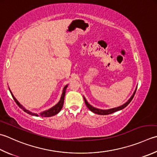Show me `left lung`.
I'll return each instance as SVG.
<instances>
[{
	"mask_svg": "<svg viewBox=\"0 0 157 157\" xmlns=\"http://www.w3.org/2000/svg\"><path fill=\"white\" fill-rule=\"evenodd\" d=\"M136 90H137V89H136V90H135L133 95H132V96L131 97L130 99H128L124 104H123V105H121V106H119L118 107H114V108L109 109H100L95 108V107L90 105V104L88 103V101H86V99H85L84 97V102L86 103V105L87 106L88 108L90 109L91 112H93V113H97V114H99V115H108V114H110V113H112L115 112H117V111H119V110H121L122 109H124V107H127L128 105V104L130 103V102L132 101V99H133L134 95H135V94H136Z\"/></svg>",
	"mask_w": 157,
	"mask_h": 157,
	"instance_id": "obj_1",
	"label": "left lung"
}]
</instances>
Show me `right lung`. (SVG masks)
<instances>
[{"instance_id": "right-lung-1", "label": "right lung", "mask_w": 157, "mask_h": 157, "mask_svg": "<svg viewBox=\"0 0 157 157\" xmlns=\"http://www.w3.org/2000/svg\"><path fill=\"white\" fill-rule=\"evenodd\" d=\"M67 86H68V85H66L64 87L63 90V93H62V95H61V97H60V99L59 101V102H58L56 105H54V107H52V108L49 109L48 110H45V111L43 112H41L39 113V114H38V113H33L29 111V110L26 109L24 108V107L21 105V104L18 102L17 100L15 99V98L14 97L13 94H12L11 91L10 90V89H9V91H10V93L12 95V97H13V99H14V101H15V103H17V105L19 106L21 109H22L24 110V112H26L27 113H29V114L30 115H32V116H41V117H50V116H53L54 115L57 114V113L59 112L61 109H62V107L63 106V104H64V96H65V92H66V89L67 88Z\"/></svg>"}]
</instances>
